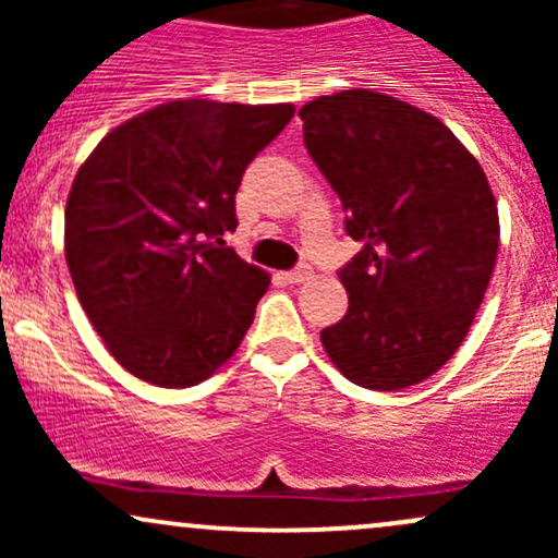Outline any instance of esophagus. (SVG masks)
<instances>
[{"mask_svg": "<svg viewBox=\"0 0 558 558\" xmlns=\"http://www.w3.org/2000/svg\"><path fill=\"white\" fill-rule=\"evenodd\" d=\"M310 275H312L310 267L299 265V267H293V270L286 272V280H288V283H304V280L310 278Z\"/></svg>", "mask_w": 558, "mask_h": 558, "instance_id": "34e87169", "label": "esophagus"}]
</instances>
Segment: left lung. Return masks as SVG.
I'll list each match as a JSON object with an SVG mask.
<instances>
[{
    "instance_id": "8db88e82",
    "label": "left lung",
    "mask_w": 558,
    "mask_h": 558,
    "mask_svg": "<svg viewBox=\"0 0 558 558\" xmlns=\"http://www.w3.org/2000/svg\"><path fill=\"white\" fill-rule=\"evenodd\" d=\"M312 162L362 252L338 278L349 312L319 332L330 362L373 390L417 386L464 341L498 254L483 168L433 114L351 88L299 110Z\"/></svg>"
}]
</instances>
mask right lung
I'll list each match as a JSON object with an SVG mask.
<instances>
[{
	"label": "right lung",
	"mask_w": 558,
	"mask_h": 558,
	"mask_svg": "<svg viewBox=\"0 0 558 558\" xmlns=\"http://www.w3.org/2000/svg\"><path fill=\"white\" fill-rule=\"evenodd\" d=\"M293 105L181 99L107 133L65 207V257L83 312L131 375L189 388L226 364L270 275L222 235L252 159Z\"/></svg>",
	"instance_id": "1"
}]
</instances>
